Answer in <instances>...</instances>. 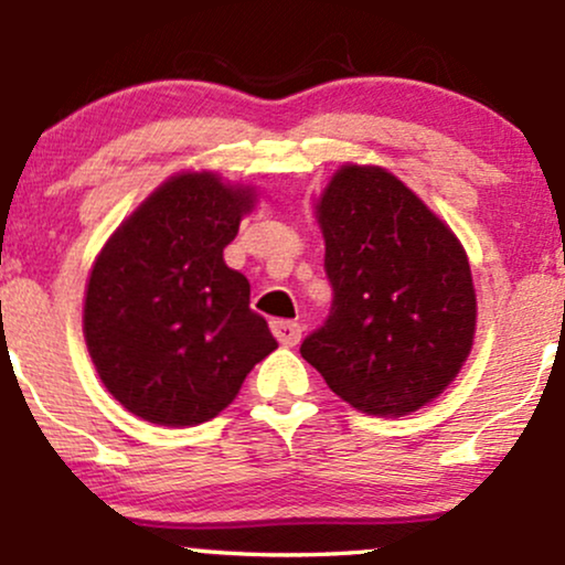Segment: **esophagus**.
<instances>
[{
  "mask_svg": "<svg viewBox=\"0 0 565 565\" xmlns=\"http://www.w3.org/2000/svg\"><path fill=\"white\" fill-rule=\"evenodd\" d=\"M270 329H274L276 340L281 342V345H287V348L297 345V342H300V337H302V327L297 321L276 319V321H270Z\"/></svg>",
  "mask_w": 565,
  "mask_h": 565,
  "instance_id": "esophagus-1",
  "label": "esophagus"
}]
</instances>
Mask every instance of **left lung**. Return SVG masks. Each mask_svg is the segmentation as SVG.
<instances>
[{
	"label": "left lung",
	"mask_w": 565,
	"mask_h": 565,
	"mask_svg": "<svg viewBox=\"0 0 565 565\" xmlns=\"http://www.w3.org/2000/svg\"><path fill=\"white\" fill-rule=\"evenodd\" d=\"M319 223L332 310L302 340V359L359 412H417L446 391L470 353L468 255L380 167H342L323 191Z\"/></svg>",
	"instance_id": "8db88e82"
}]
</instances>
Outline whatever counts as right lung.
Returning <instances> with one entry per match:
<instances>
[{
  "mask_svg": "<svg viewBox=\"0 0 565 565\" xmlns=\"http://www.w3.org/2000/svg\"><path fill=\"white\" fill-rule=\"evenodd\" d=\"M249 188L178 174L114 233L84 302V337L106 387L157 425H199L236 398L278 342L249 308V281L223 249Z\"/></svg>",
  "mask_w": 565,
  "mask_h": 565,
  "instance_id": "1",
  "label": "right lung"
}]
</instances>
